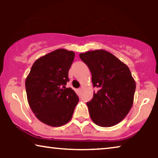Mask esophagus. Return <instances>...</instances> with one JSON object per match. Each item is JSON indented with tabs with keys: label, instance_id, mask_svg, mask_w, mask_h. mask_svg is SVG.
<instances>
[{
	"label": "esophagus",
	"instance_id": "obj_1",
	"mask_svg": "<svg viewBox=\"0 0 158 158\" xmlns=\"http://www.w3.org/2000/svg\"><path fill=\"white\" fill-rule=\"evenodd\" d=\"M79 90H81V89H79Z\"/></svg>",
	"mask_w": 158,
	"mask_h": 158
}]
</instances>
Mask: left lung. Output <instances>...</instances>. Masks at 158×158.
<instances>
[{
  "label": "left lung",
  "instance_id": "8db88e82",
  "mask_svg": "<svg viewBox=\"0 0 158 158\" xmlns=\"http://www.w3.org/2000/svg\"><path fill=\"white\" fill-rule=\"evenodd\" d=\"M92 74L93 93L87 102L90 116L101 127H111L121 122L132 108L136 84L128 67L105 50L79 54Z\"/></svg>",
  "mask_w": 158,
  "mask_h": 158
}]
</instances>
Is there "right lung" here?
I'll return each mask as SVG.
<instances>
[{
  "mask_svg": "<svg viewBox=\"0 0 158 158\" xmlns=\"http://www.w3.org/2000/svg\"><path fill=\"white\" fill-rule=\"evenodd\" d=\"M74 55L64 49L47 53L35 60L26 79L29 106L40 121L50 126L70 121L79 102L76 93L65 87Z\"/></svg>",
  "mask_w": 158,
  "mask_h": 158,
  "instance_id": "1",
  "label": "right lung"
}]
</instances>
